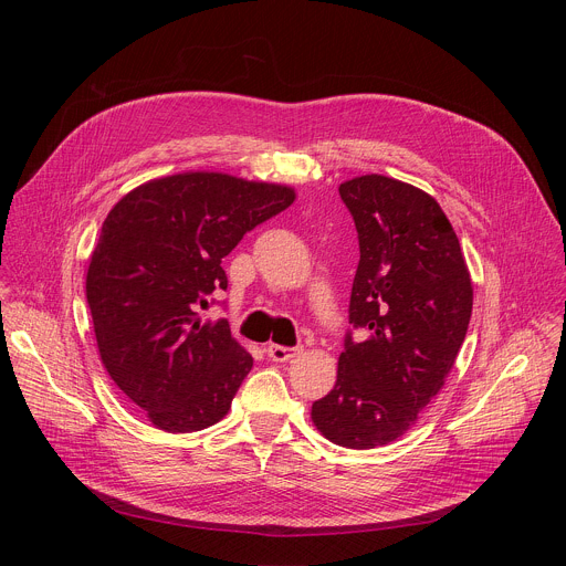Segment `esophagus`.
I'll list each match as a JSON object with an SVG mask.
<instances>
[{
	"label": "esophagus",
	"instance_id": "34e87169",
	"mask_svg": "<svg viewBox=\"0 0 566 566\" xmlns=\"http://www.w3.org/2000/svg\"><path fill=\"white\" fill-rule=\"evenodd\" d=\"M269 358L275 360V363H286V360H293L302 354V347H282V345H269L266 349Z\"/></svg>",
	"mask_w": 566,
	"mask_h": 566
}]
</instances>
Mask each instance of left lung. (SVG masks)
<instances>
[{
    "instance_id": "1",
    "label": "left lung",
    "mask_w": 566,
    "mask_h": 566,
    "mask_svg": "<svg viewBox=\"0 0 566 566\" xmlns=\"http://www.w3.org/2000/svg\"><path fill=\"white\" fill-rule=\"evenodd\" d=\"M358 230L349 325L334 389L311 419L329 441L367 450L406 434L439 394L463 345L472 284L459 239L423 190L380 175L345 181Z\"/></svg>"
}]
</instances>
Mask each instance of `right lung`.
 <instances>
[{"label": "right lung", "mask_w": 566, "mask_h": 566, "mask_svg": "<svg viewBox=\"0 0 566 566\" xmlns=\"http://www.w3.org/2000/svg\"><path fill=\"white\" fill-rule=\"evenodd\" d=\"M295 192L219 172L149 181L107 214L87 271L98 352L120 391L166 432L214 426L253 367L228 319L203 322L228 289L221 260Z\"/></svg>", "instance_id": "right-lung-1"}]
</instances>
